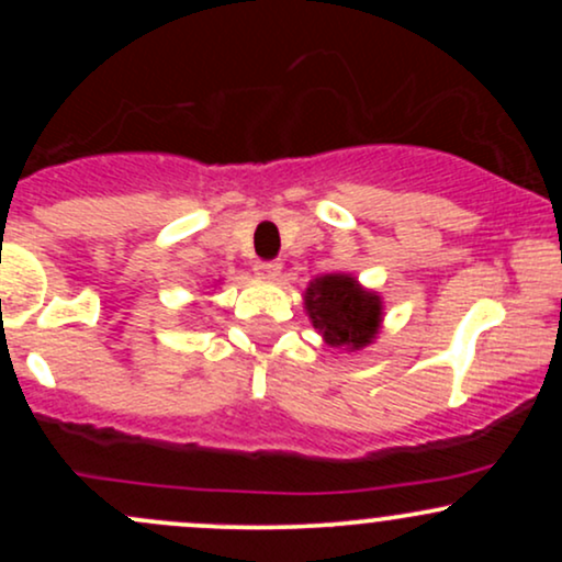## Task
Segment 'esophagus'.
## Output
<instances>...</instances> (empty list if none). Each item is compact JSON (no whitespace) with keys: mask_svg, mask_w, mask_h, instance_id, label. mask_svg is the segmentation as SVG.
<instances>
[{"mask_svg":"<svg viewBox=\"0 0 562 562\" xmlns=\"http://www.w3.org/2000/svg\"><path fill=\"white\" fill-rule=\"evenodd\" d=\"M254 272L259 274L261 280H277L282 272V267H280V261H256Z\"/></svg>","mask_w":562,"mask_h":562,"instance_id":"esophagus-1","label":"esophagus"}]
</instances>
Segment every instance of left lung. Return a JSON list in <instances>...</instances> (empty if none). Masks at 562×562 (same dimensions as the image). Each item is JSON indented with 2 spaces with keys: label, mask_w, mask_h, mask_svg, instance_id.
I'll list each match as a JSON object with an SVG mask.
<instances>
[{
  "label": "left lung",
  "mask_w": 562,
  "mask_h": 562,
  "mask_svg": "<svg viewBox=\"0 0 562 562\" xmlns=\"http://www.w3.org/2000/svg\"><path fill=\"white\" fill-rule=\"evenodd\" d=\"M303 303L327 346L359 351L375 340L383 322V301L351 274H322L308 282Z\"/></svg>",
  "instance_id": "obj_1"
}]
</instances>
